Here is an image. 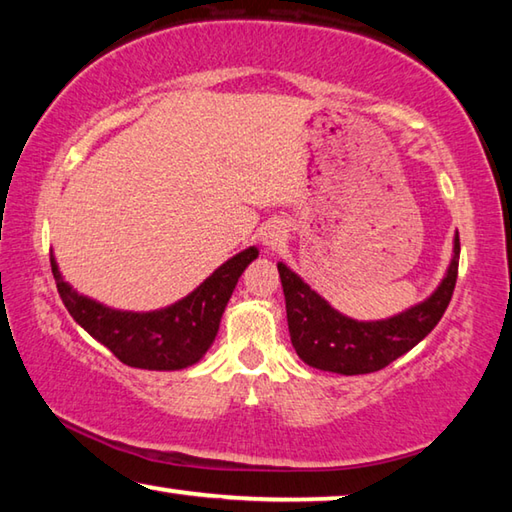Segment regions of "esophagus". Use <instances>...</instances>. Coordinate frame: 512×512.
<instances>
[{
	"label": "esophagus",
	"instance_id": "1",
	"mask_svg": "<svg viewBox=\"0 0 512 512\" xmlns=\"http://www.w3.org/2000/svg\"><path fill=\"white\" fill-rule=\"evenodd\" d=\"M262 244L268 250L282 248L284 244H287V230H284L280 223L268 225V228H264V232H262Z\"/></svg>",
	"mask_w": 512,
	"mask_h": 512
}]
</instances>
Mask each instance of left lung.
I'll use <instances>...</instances> for the list:
<instances>
[{
	"label": "left lung",
	"mask_w": 512,
	"mask_h": 512,
	"mask_svg": "<svg viewBox=\"0 0 512 512\" xmlns=\"http://www.w3.org/2000/svg\"><path fill=\"white\" fill-rule=\"evenodd\" d=\"M461 241L454 237V255L438 289L420 305L384 320H354L336 311L325 298L302 282L287 264H277L291 343L311 368L339 375H366L393 363L427 336L452 300L458 277Z\"/></svg>",
	"instance_id": "left-lung-1"
}]
</instances>
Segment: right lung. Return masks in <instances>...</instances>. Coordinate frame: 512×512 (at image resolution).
Listing matches in <instances>:
<instances>
[{
	"label": "right lung",
	"instance_id": "add662e5",
	"mask_svg": "<svg viewBox=\"0 0 512 512\" xmlns=\"http://www.w3.org/2000/svg\"><path fill=\"white\" fill-rule=\"evenodd\" d=\"M257 255L255 246L246 248L216 268L187 298L155 311H119L81 296L63 280L54 255L51 273L72 318L121 363L144 370H183L210 350L225 305L241 273Z\"/></svg>",
	"mask_w": 512,
	"mask_h": 512
}]
</instances>
